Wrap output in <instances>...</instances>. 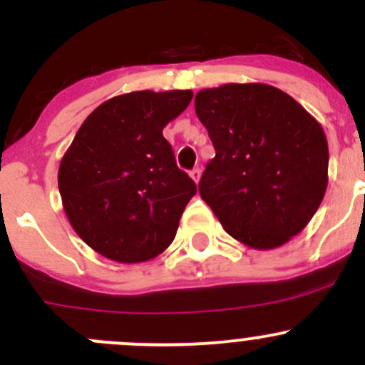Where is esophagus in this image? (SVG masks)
Returning a JSON list of instances; mask_svg holds the SVG:
<instances>
[{"instance_id":"1","label":"esophagus","mask_w":365,"mask_h":365,"mask_svg":"<svg viewBox=\"0 0 365 365\" xmlns=\"http://www.w3.org/2000/svg\"><path fill=\"white\" fill-rule=\"evenodd\" d=\"M190 178L194 180V182H200V178H201V169L200 168H194L192 171H190Z\"/></svg>"}]
</instances>
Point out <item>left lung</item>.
<instances>
[{
    "label": "left lung",
    "mask_w": 365,
    "mask_h": 365,
    "mask_svg": "<svg viewBox=\"0 0 365 365\" xmlns=\"http://www.w3.org/2000/svg\"><path fill=\"white\" fill-rule=\"evenodd\" d=\"M194 108L215 148L200 182L203 201L235 240L259 251L284 245L325 196L322 125L288 93L261 83L206 88Z\"/></svg>",
    "instance_id": "obj_1"
}]
</instances>
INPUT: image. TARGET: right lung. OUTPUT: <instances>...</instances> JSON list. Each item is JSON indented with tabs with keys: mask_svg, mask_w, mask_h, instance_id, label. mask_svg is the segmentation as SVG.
Listing matches in <instances>:
<instances>
[{
	"mask_svg": "<svg viewBox=\"0 0 365 365\" xmlns=\"http://www.w3.org/2000/svg\"><path fill=\"white\" fill-rule=\"evenodd\" d=\"M190 90L132 91L84 120L58 171L73 231L118 263L159 256L175 240L196 183L180 171L162 128L187 109Z\"/></svg>",
	"mask_w": 365,
	"mask_h": 365,
	"instance_id": "right-lung-1",
	"label": "right lung"
}]
</instances>
